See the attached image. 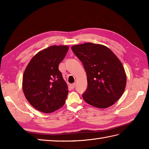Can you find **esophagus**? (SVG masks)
<instances>
[{"instance_id": "obj_1", "label": "esophagus", "mask_w": 149, "mask_h": 149, "mask_svg": "<svg viewBox=\"0 0 149 149\" xmlns=\"http://www.w3.org/2000/svg\"><path fill=\"white\" fill-rule=\"evenodd\" d=\"M75 84L74 83H73V84H70V88H71V89H74V87H75Z\"/></svg>"}]
</instances>
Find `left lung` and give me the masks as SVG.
Returning <instances> with one entry per match:
<instances>
[{"mask_svg":"<svg viewBox=\"0 0 149 149\" xmlns=\"http://www.w3.org/2000/svg\"><path fill=\"white\" fill-rule=\"evenodd\" d=\"M72 50L83 63L88 88L83 97L97 108H107L122 97L127 77L120 59L108 47L93 43L75 45Z\"/></svg>","mask_w":149,"mask_h":149,"instance_id":"left-lung-1","label":"left lung"}]
</instances>
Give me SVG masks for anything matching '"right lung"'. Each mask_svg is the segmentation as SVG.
Listing matches in <instances>:
<instances>
[{"label": "right lung", "mask_w": 149, "mask_h": 149, "mask_svg": "<svg viewBox=\"0 0 149 149\" xmlns=\"http://www.w3.org/2000/svg\"><path fill=\"white\" fill-rule=\"evenodd\" d=\"M69 47L52 45L40 50L28 63L22 79V89L31 105L50 113L64 105L68 93L58 66Z\"/></svg>", "instance_id": "obj_1"}]
</instances>
